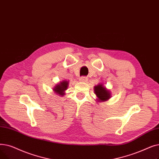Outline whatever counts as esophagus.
<instances>
[{
	"label": "esophagus",
	"mask_w": 159,
	"mask_h": 159,
	"mask_svg": "<svg viewBox=\"0 0 159 159\" xmlns=\"http://www.w3.org/2000/svg\"><path fill=\"white\" fill-rule=\"evenodd\" d=\"M80 81L81 82H86L87 81V78L85 76H81L80 78Z\"/></svg>",
	"instance_id": "esophagus-1"
}]
</instances>
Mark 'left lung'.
<instances>
[{"label":"left lung","instance_id":"left-lung-1","mask_svg":"<svg viewBox=\"0 0 159 159\" xmlns=\"http://www.w3.org/2000/svg\"><path fill=\"white\" fill-rule=\"evenodd\" d=\"M94 93L98 98V101L104 102L111 98V94L106 88L103 87L102 84H99L94 87Z\"/></svg>","mask_w":159,"mask_h":159}]
</instances>
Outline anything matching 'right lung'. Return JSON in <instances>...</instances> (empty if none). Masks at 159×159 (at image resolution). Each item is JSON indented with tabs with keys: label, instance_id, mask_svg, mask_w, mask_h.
I'll use <instances>...</instances> for the list:
<instances>
[{
	"label": "right lung",
	"instance_id": "add662e5",
	"mask_svg": "<svg viewBox=\"0 0 159 159\" xmlns=\"http://www.w3.org/2000/svg\"><path fill=\"white\" fill-rule=\"evenodd\" d=\"M68 84H69V82L67 81H63V82L60 83L59 84L57 85L53 90H54L57 94L61 96H64L65 90L67 89Z\"/></svg>",
	"mask_w": 159,
	"mask_h": 159
}]
</instances>
